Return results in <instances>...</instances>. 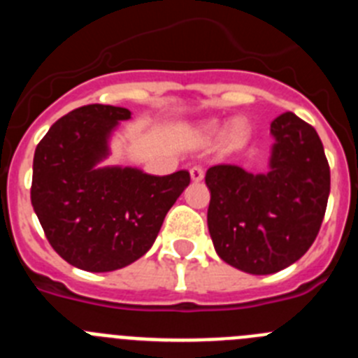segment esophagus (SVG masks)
<instances>
[{
	"label": "esophagus",
	"mask_w": 358,
	"mask_h": 358,
	"mask_svg": "<svg viewBox=\"0 0 358 358\" xmlns=\"http://www.w3.org/2000/svg\"><path fill=\"white\" fill-rule=\"evenodd\" d=\"M189 177H192L194 182H201L204 179V170H202V166H192L189 169Z\"/></svg>",
	"instance_id": "esophagus-1"
}]
</instances>
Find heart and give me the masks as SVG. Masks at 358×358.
Masks as SVG:
<instances>
[{
    "label": "heart",
    "instance_id": "heart-1",
    "mask_svg": "<svg viewBox=\"0 0 358 358\" xmlns=\"http://www.w3.org/2000/svg\"><path fill=\"white\" fill-rule=\"evenodd\" d=\"M199 134H201L202 140L206 141H211L218 138V136H222V143L227 148H240L248 141L249 127L248 123L240 118L227 123L226 129H224V123L220 122H208L199 129Z\"/></svg>",
    "mask_w": 358,
    "mask_h": 358
}]
</instances>
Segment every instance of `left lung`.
<instances>
[{
    "mask_svg": "<svg viewBox=\"0 0 358 358\" xmlns=\"http://www.w3.org/2000/svg\"><path fill=\"white\" fill-rule=\"evenodd\" d=\"M268 170L236 164L206 172L208 229L215 251L248 274H274L314 243L330 195V166L317 132L294 113L271 123Z\"/></svg>",
    "mask_w": 358,
    "mask_h": 358,
    "instance_id": "left-lung-1",
    "label": "left lung"
}]
</instances>
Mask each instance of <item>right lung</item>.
<instances>
[{
    "mask_svg": "<svg viewBox=\"0 0 358 358\" xmlns=\"http://www.w3.org/2000/svg\"><path fill=\"white\" fill-rule=\"evenodd\" d=\"M125 107H78L53 123L34 154L31 206L44 235L73 267L110 273L152 248L188 170L150 176L136 166L102 164Z\"/></svg>",
    "mask_w": 358,
    "mask_h": 358,
    "instance_id": "obj_1",
    "label": "right lung"
}]
</instances>
